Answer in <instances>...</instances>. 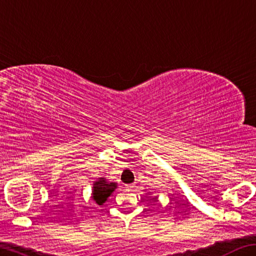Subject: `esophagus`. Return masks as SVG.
I'll use <instances>...</instances> for the list:
<instances>
[{"label":"esophagus","instance_id":"1","mask_svg":"<svg viewBox=\"0 0 256 256\" xmlns=\"http://www.w3.org/2000/svg\"><path fill=\"white\" fill-rule=\"evenodd\" d=\"M126 188H128V190H131V192H134V190L136 189V186H135V184H128Z\"/></svg>","mask_w":256,"mask_h":256}]
</instances>
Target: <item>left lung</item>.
I'll list each match as a JSON object with an SVG mask.
<instances>
[{
  "label": "left lung",
  "mask_w": 256,
  "mask_h": 256,
  "mask_svg": "<svg viewBox=\"0 0 256 256\" xmlns=\"http://www.w3.org/2000/svg\"><path fill=\"white\" fill-rule=\"evenodd\" d=\"M156 199V197H154V198H152V200H155Z\"/></svg>",
  "instance_id": "1"
}]
</instances>
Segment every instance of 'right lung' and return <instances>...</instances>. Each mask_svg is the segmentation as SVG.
<instances>
[{
	"instance_id": "1",
	"label": "right lung",
	"mask_w": 256,
	"mask_h": 256,
	"mask_svg": "<svg viewBox=\"0 0 256 256\" xmlns=\"http://www.w3.org/2000/svg\"><path fill=\"white\" fill-rule=\"evenodd\" d=\"M116 189V182H108L104 177L98 178V180L94 182L92 199L96 201V204L102 206Z\"/></svg>"
}]
</instances>
